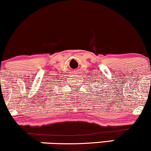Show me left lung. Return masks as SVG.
<instances>
[{
	"label": "left lung",
	"mask_w": 151,
	"mask_h": 151,
	"mask_svg": "<svg viewBox=\"0 0 151 151\" xmlns=\"http://www.w3.org/2000/svg\"><path fill=\"white\" fill-rule=\"evenodd\" d=\"M98 81H99V80H98ZM101 81H102V80H101ZM92 82H93V81H92ZM96 83L100 82V83H103V84L104 83H101V81H96ZM108 85H110V84H108ZM88 87H89V86H88ZM93 87H95V86H93ZM98 88H100V87H98ZM93 88H92V89H93ZM90 90H91V89H90ZM91 91H93V90H91ZM101 91H103V92H104V91H103V90H101ZM96 93H98V92H96ZM99 94H101V92L99 93ZM104 95H105V94H104ZM109 95H110V94H109ZM106 96H105V97H106ZM102 97H103V96H102ZM105 100H106V99H105Z\"/></svg>",
	"instance_id": "1"
}]
</instances>
